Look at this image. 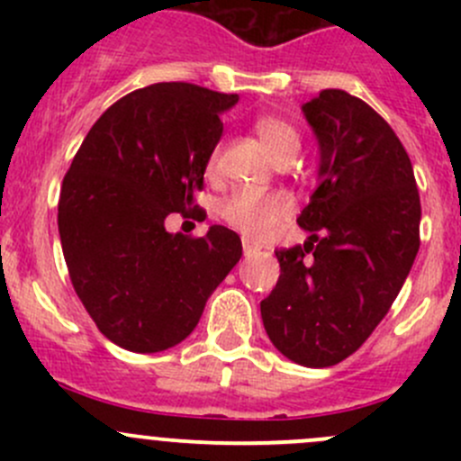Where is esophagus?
I'll return each mask as SVG.
<instances>
[{
    "mask_svg": "<svg viewBox=\"0 0 461 461\" xmlns=\"http://www.w3.org/2000/svg\"><path fill=\"white\" fill-rule=\"evenodd\" d=\"M243 252H245V257L252 258V257H257V254L260 252V248H258V245L249 243L248 239H243Z\"/></svg>",
    "mask_w": 461,
    "mask_h": 461,
    "instance_id": "obj_1",
    "label": "esophagus"
}]
</instances>
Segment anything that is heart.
Wrapping results in <instances>:
<instances>
[{
    "mask_svg": "<svg viewBox=\"0 0 461 461\" xmlns=\"http://www.w3.org/2000/svg\"><path fill=\"white\" fill-rule=\"evenodd\" d=\"M258 140L267 149L269 156L276 162L285 158H294L301 147V138L292 124L285 120L263 115L254 122ZM216 167V156L209 160V171ZM292 212V201L285 194H257V192H236L225 204L222 216L230 225L243 231L248 239H263L267 236L287 213Z\"/></svg>",
    "mask_w": 461,
    "mask_h": 461,
    "instance_id": "obj_1",
    "label": "heart"
}]
</instances>
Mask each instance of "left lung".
<instances>
[{
	"instance_id": "obj_1",
	"label": "left lung",
	"mask_w": 461,
	"mask_h": 461,
	"mask_svg": "<svg viewBox=\"0 0 461 461\" xmlns=\"http://www.w3.org/2000/svg\"><path fill=\"white\" fill-rule=\"evenodd\" d=\"M319 147L317 189L296 218L303 248L278 249L260 301L283 357L328 368L373 334L420 252L421 204L406 149L364 100L325 88L301 106Z\"/></svg>"
}]
</instances>
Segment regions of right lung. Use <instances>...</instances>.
Returning a JSON list of instances; mask_svg holds the SVG:
<instances>
[{
  "instance_id": "obj_1",
  "label": "right lung",
  "mask_w": 461,
  "mask_h": 461,
  "mask_svg": "<svg viewBox=\"0 0 461 461\" xmlns=\"http://www.w3.org/2000/svg\"><path fill=\"white\" fill-rule=\"evenodd\" d=\"M231 93L160 82L111 104L86 133L62 183L58 227L82 305L100 332L131 352H162L194 332L243 245L209 227L201 239L165 230L194 207L222 136Z\"/></svg>"
}]
</instances>
